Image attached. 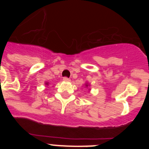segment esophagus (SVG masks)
I'll return each mask as SVG.
<instances>
[{
	"instance_id": "34e87169",
	"label": "esophagus",
	"mask_w": 149,
	"mask_h": 149,
	"mask_svg": "<svg viewBox=\"0 0 149 149\" xmlns=\"http://www.w3.org/2000/svg\"><path fill=\"white\" fill-rule=\"evenodd\" d=\"M63 81H65V82H68V81H70V79L68 78V77H63Z\"/></svg>"
}]
</instances>
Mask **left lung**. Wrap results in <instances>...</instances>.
Here are the masks:
<instances>
[{
  "label": "left lung",
  "mask_w": 149,
  "mask_h": 149,
  "mask_svg": "<svg viewBox=\"0 0 149 149\" xmlns=\"http://www.w3.org/2000/svg\"><path fill=\"white\" fill-rule=\"evenodd\" d=\"M86 86H87V85H86Z\"/></svg>",
  "instance_id": "1"
}]
</instances>
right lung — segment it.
Returning a JSON list of instances; mask_svg holds the SVG:
<instances>
[{"mask_svg": "<svg viewBox=\"0 0 149 149\" xmlns=\"http://www.w3.org/2000/svg\"><path fill=\"white\" fill-rule=\"evenodd\" d=\"M46 84H47V85H48V83H46Z\"/></svg>", "mask_w": 149, "mask_h": 149, "instance_id": "add662e5", "label": "right lung"}]
</instances>
